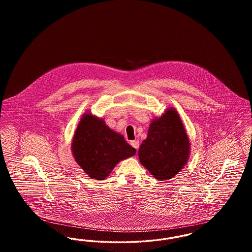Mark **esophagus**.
<instances>
[{"mask_svg": "<svg viewBox=\"0 0 252 252\" xmlns=\"http://www.w3.org/2000/svg\"><path fill=\"white\" fill-rule=\"evenodd\" d=\"M130 144H131V146H133L136 150H138V148H139V146H140V142H139L138 140H134V141L130 142Z\"/></svg>", "mask_w": 252, "mask_h": 252, "instance_id": "esophagus-1", "label": "esophagus"}]
</instances>
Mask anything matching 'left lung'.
<instances>
[{"mask_svg": "<svg viewBox=\"0 0 252 252\" xmlns=\"http://www.w3.org/2000/svg\"><path fill=\"white\" fill-rule=\"evenodd\" d=\"M191 144L180 114L175 108L151 121L146 139L141 144L140 162L157 180L174 178L187 164Z\"/></svg>", "mask_w": 252, "mask_h": 252, "instance_id": "obj_1", "label": "left lung"}]
</instances>
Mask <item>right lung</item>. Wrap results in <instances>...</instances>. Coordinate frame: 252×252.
I'll return each mask as SVG.
<instances>
[{"mask_svg": "<svg viewBox=\"0 0 252 252\" xmlns=\"http://www.w3.org/2000/svg\"><path fill=\"white\" fill-rule=\"evenodd\" d=\"M72 156L93 180H104L121 160L134 156L136 149L105 121L87 111L72 137Z\"/></svg>", "mask_w": 252, "mask_h": 252, "instance_id": "add662e5", "label": "right lung"}]
</instances>
